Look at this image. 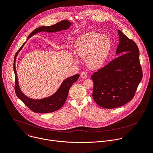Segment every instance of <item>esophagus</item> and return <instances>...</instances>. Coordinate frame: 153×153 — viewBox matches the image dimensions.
Wrapping results in <instances>:
<instances>
[{
  "label": "esophagus",
  "instance_id": "1",
  "mask_svg": "<svg viewBox=\"0 0 153 153\" xmlns=\"http://www.w3.org/2000/svg\"><path fill=\"white\" fill-rule=\"evenodd\" d=\"M80 76H81V77L83 78V79H86V78L87 77V74H86V73H85V72H82V73H81V74H80Z\"/></svg>",
  "mask_w": 153,
  "mask_h": 153
}]
</instances>
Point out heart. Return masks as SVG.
I'll return each instance as SVG.
<instances>
[{"instance_id": "1", "label": "heart", "mask_w": 153, "mask_h": 153, "mask_svg": "<svg viewBox=\"0 0 153 153\" xmlns=\"http://www.w3.org/2000/svg\"><path fill=\"white\" fill-rule=\"evenodd\" d=\"M111 48L112 42L108 36L94 32L80 36L74 44L75 54L85 59L87 65L92 69H98L105 64ZM73 60L78 62L76 57Z\"/></svg>"}]
</instances>
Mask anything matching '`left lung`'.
I'll return each mask as SVG.
<instances>
[{"label": "left lung", "instance_id": "obj_1", "mask_svg": "<svg viewBox=\"0 0 153 153\" xmlns=\"http://www.w3.org/2000/svg\"><path fill=\"white\" fill-rule=\"evenodd\" d=\"M116 55L118 57L91 76L92 97L106 109L120 107L133 98L142 79L138 47L121 30Z\"/></svg>", "mask_w": 153, "mask_h": 153}]
</instances>
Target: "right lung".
<instances>
[{
    "mask_svg": "<svg viewBox=\"0 0 153 153\" xmlns=\"http://www.w3.org/2000/svg\"><path fill=\"white\" fill-rule=\"evenodd\" d=\"M72 25V23L70 22L67 20L61 21L54 25L50 26H41L35 29L27 37L29 39L34 35L41 32H45L47 33H55L58 32H61L66 30L69 29ZM26 41L22 45L20 48L18 52L16 53L14 58V71L16 77V83H15V91L17 97L20 99L25 105L29 108L31 111L35 113H50L55 112L59 109L65 103L67 100L69 89L72 85L77 80L79 77V74H76L65 79L60 85L58 90L52 95L47 97H45L41 99H33L28 97L25 95L22 91L18 80V77L16 68V58L20 53V50L22 49Z\"/></svg>",
    "mask_w": 153,
    "mask_h": 153,
    "instance_id": "obj_1",
    "label": "right lung"
}]
</instances>
